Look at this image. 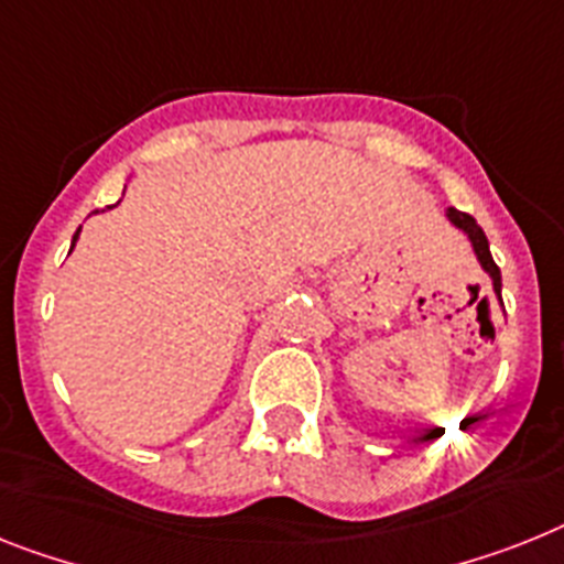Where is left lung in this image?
Returning <instances> with one entry per match:
<instances>
[{"mask_svg": "<svg viewBox=\"0 0 564 564\" xmlns=\"http://www.w3.org/2000/svg\"><path fill=\"white\" fill-rule=\"evenodd\" d=\"M446 216H449V221H453L455 227H460V230L469 236V241H473V250H476V256H478V262H481L484 271L490 273L492 288H496V293H499V300H501V271H499V264L492 262L490 245H487V236H484L481 227L476 225V218L469 216V213H460V209H455V207L446 209ZM426 438H435V432H430Z\"/></svg>", "mask_w": 564, "mask_h": 564, "instance_id": "1", "label": "left lung"}]
</instances>
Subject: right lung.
<instances>
[{
    "label": "right lung",
    "mask_w": 564,
    "mask_h": 564,
    "mask_svg": "<svg viewBox=\"0 0 564 564\" xmlns=\"http://www.w3.org/2000/svg\"><path fill=\"white\" fill-rule=\"evenodd\" d=\"M77 232H80V230H77ZM77 232H74V241H77ZM72 248H74V245H72Z\"/></svg>",
    "instance_id": "right-lung-1"
}]
</instances>
